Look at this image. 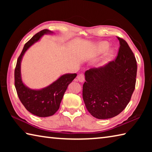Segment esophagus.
<instances>
[{
  "mask_svg": "<svg viewBox=\"0 0 152 152\" xmlns=\"http://www.w3.org/2000/svg\"><path fill=\"white\" fill-rule=\"evenodd\" d=\"M77 80L80 82H83L84 81V76L82 74H79V75L77 76Z\"/></svg>",
  "mask_w": 152,
  "mask_h": 152,
  "instance_id": "obj_1",
  "label": "esophagus"
}]
</instances>
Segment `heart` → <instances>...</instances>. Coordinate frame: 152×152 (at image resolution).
<instances>
[{
  "label": "heart",
  "mask_w": 152,
  "mask_h": 152,
  "mask_svg": "<svg viewBox=\"0 0 152 152\" xmlns=\"http://www.w3.org/2000/svg\"><path fill=\"white\" fill-rule=\"evenodd\" d=\"M109 45L107 42H98L95 45L93 49L94 54L96 56L101 54L102 53H103L107 48H109ZM113 54H114V51L111 50V49H108V50L105 52L103 56V58H102L101 65H103V64H106L107 61H109L110 60V59L113 57Z\"/></svg>",
  "instance_id": "heart-1"
}]
</instances>
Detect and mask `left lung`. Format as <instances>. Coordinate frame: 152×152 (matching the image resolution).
<instances>
[{
  "mask_svg": "<svg viewBox=\"0 0 152 152\" xmlns=\"http://www.w3.org/2000/svg\"><path fill=\"white\" fill-rule=\"evenodd\" d=\"M118 39L120 48L116 60L84 73L82 97L87 110L96 119H110L119 115L135 90L137 61L127 43L120 37Z\"/></svg>",
  "mask_w": 152,
  "mask_h": 152,
  "instance_id": "obj_1",
  "label": "left lung"
}]
</instances>
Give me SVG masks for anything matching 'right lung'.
<instances>
[{"label":"right lung","mask_w":152,"mask_h":152,"mask_svg":"<svg viewBox=\"0 0 152 152\" xmlns=\"http://www.w3.org/2000/svg\"><path fill=\"white\" fill-rule=\"evenodd\" d=\"M47 34L52 35L53 32L43 29L25 43L15 70V86L20 102L28 111L40 117H50L57 112L68 84L77 76L76 74H63L50 85L41 89L30 88L23 83L20 72L23 57L31 46Z\"/></svg>","instance_id":"add662e5"}]
</instances>
